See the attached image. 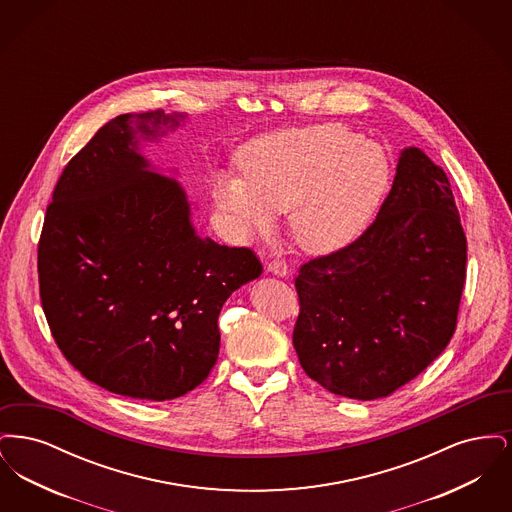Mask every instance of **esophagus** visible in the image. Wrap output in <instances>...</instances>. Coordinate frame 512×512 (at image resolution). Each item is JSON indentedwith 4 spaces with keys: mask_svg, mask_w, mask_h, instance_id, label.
<instances>
[{
    "mask_svg": "<svg viewBox=\"0 0 512 512\" xmlns=\"http://www.w3.org/2000/svg\"><path fill=\"white\" fill-rule=\"evenodd\" d=\"M267 268L268 272H272V274H276V276H288V274H290V268L286 265V261H282V259L270 261Z\"/></svg>",
    "mask_w": 512,
    "mask_h": 512,
    "instance_id": "1",
    "label": "esophagus"
}]
</instances>
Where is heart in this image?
Here are the masks:
<instances>
[{
    "instance_id": "1",
    "label": "heart",
    "mask_w": 512,
    "mask_h": 512,
    "mask_svg": "<svg viewBox=\"0 0 512 512\" xmlns=\"http://www.w3.org/2000/svg\"><path fill=\"white\" fill-rule=\"evenodd\" d=\"M240 176L219 174L215 199L244 234L265 232L290 211V236L307 253L351 244L390 180L386 153L341 124L268 134L238 155Z\"/></svg>"
}]
</instances>
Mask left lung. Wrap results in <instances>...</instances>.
<instances>
[{"label":"left lung","mask_w":512,"mask_h":512,"mask_svg":"<svg viewBox=\"0 0 512 512\" xmlns=\"http://www.w3.org/2000/svg\"><path fill=\"white\" fill-rule=\"evenodd\" d=\"M464 267L466 236L447 174L409 147L365 232L299 268L293 347L303 370L349 399L399 390L453 338Z\"/></svg>","instance_id":"left-lung-1"}]
</instances>
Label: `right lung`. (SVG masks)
<instances>
[{"label": "right lung", "mask_w": 512, "mask_h": 512, "mask_svg": "<svg viewBox=\"0 0 512 512\" xmlns=\"http://www.w3.org/2000/svg\"><path fill=\"white\" fill-rule=\"evenodd\" d=\"M184 117L161 109L101 126L63 169L38 242L51 336L90 382L167 401L197 388L219 357L220 309L261 276L251 247L201 240L184 190L136 151Z\"/></svg>", "instance_id": "add662e5"}]
</instances>
